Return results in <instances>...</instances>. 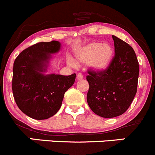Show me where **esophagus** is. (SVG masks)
Instances as JSON below:
<instances>
[{"label": "esophagus", "mask_w": 155, "mask_h": 155, "mask_svg": "<svg viewBox=\"0 0 155 155\" xmlns=\"http://www.w3.org/2000/svg\"><path fill=\"white\" fill-rule=\"evenodd\" d=\"M82 79H83V76H82V73H78L77 76H76V79L77 80H81Z\"/></svg>", "instance_id": "34e87169"}]
</instances>
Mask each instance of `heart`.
Returning <instances> with one entry per match:
<instances>
[{
	"instance_id": "heart-1",
	"label": "heart",
	"mask_w": 155,
	"mask_h": 155,
	"mask_svg": "<svg viewBox=\"0 0 155 155\" xmlns=\"http://www.w3.org/2000/svg\"><path fill=\"white\" fill-rule=\"evenodd\" d=\"M114 57V48L109 43L99 41L91 42L78 48L75 52V58L79 64H87L91 70L96 73L106 71L110 66ZM69 64L76 67V63L69 58Z\"/></svg>"
}]
</instances>
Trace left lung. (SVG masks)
I'll list each match as a JSON object with an SVG mask.
<instances>
[{"mask_svg": "<svg viewBox=\"0 0 155 155\" xmlns=\"http://www.w3.org/2000/svg\"><path fill=\"white\" fill-rule=\"evenodd\" d=\"M115 55L106 71H88L87 102L96 115L114 118L129 108L137 94L139 62L134 48L112 35Z\"/></svg>", "mask_w": 155, "mask_h": 155, "instance_id": "obj_1", "label": "left lung"}]
</instances>
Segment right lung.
Listing matches in <instances>:
<instances>
[{
    "mask_svg": "<svg viewBox=\"0 0 155 155\" xmlns=\"http://www.w3.org/2000/svg\"><path fill=\"white\" fill-rule=\"evenodd\" d=\"M61 47L60 42L55 40L36 43L23 50L14 61V99L20 110L34 119H47L55 115L65 92L75 82L76 73H46L52 54L58 52Z\"/></svg>",
    "mask_w": 155,
    "mask_h": 155,
    "instance_id": "obj_1",
    "label": "right lung"
}]
</instances>
